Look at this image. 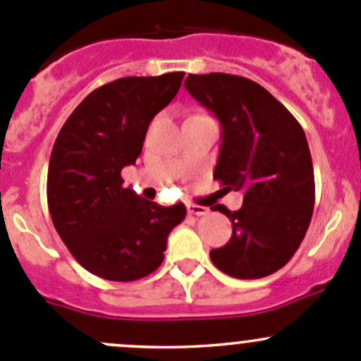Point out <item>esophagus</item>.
I'll return each mask as SVG.
<instances>
[{"label": "esophagus", "mask_w": 361, "mask_h": 361, "mask_svg": "<svg viewBox=\"0 0 361 361\" xmlns=\"http://www.w3.org/2000/svg\"><path fill=\"white\" fill-rule=\"evenodd\" d=\"M188 213L194 214V216H206L209 213V209L204 206H199V204H188Z\"/></svg>", "instance_id": "obj_1"}]
</instances>
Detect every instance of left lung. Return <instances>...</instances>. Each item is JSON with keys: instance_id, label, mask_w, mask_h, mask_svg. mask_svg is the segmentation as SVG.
Segmentation results:
<instances>
[{"instance_id": "left-lung-1", "label": "left lung", "mask_w": 361, "mask_h": 361, "mask_svg": "<svg viewBox=\"0 0 361 361\" xmlns=\"http://www.w3.org/2000/svg\"><path fill=\"white\" fill-rule=\"evenodd\" d=\"M185 87L221 123L213 178L245 194L241 209L211 207L232 221V238L211 250L213 264L238 279H258L288 264L314 207V173L304 129L271 92L245 76L188 75Z\"/></svg>"}]
</instances>
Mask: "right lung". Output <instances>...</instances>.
<instances>
[{
    "label": "right lung",
    "instance_id": "add662e5",
    "mask_svg": "<svg viewBox=\"0 0 361 361\" xmlns=\"http://www.w3.org/2000/svg\"><path fill=\"white\" fill-rule=\"evenodd\" d=\"M183 71L126 76L92 90L64 122L49 162L47 201L75 260L108 281H136L164 260L183 202L160 206L123 187L148 126L180 90Z\"/></svg>",
    "mask_w": 361,
    "mask_h": 361
}]
</instances>
